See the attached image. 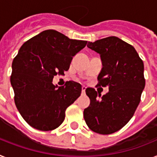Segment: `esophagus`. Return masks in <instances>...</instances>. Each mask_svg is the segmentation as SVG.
I'll return each mask as SVG.
<instances>
[{
  "mask_svg": "<svg viewBox=\"0 0 157 157\" xmlns=\"http://www.w3.org/2000/svg\"><path fill=\"white\" fill-rule=\"evenodd\" d=\"M86 86H82V94H85V91H86Z\"/></svg>",
  "mask_w": 157,
  "mask_h": 157,
  "instance_id": "esophagus-1",
  "label": "esophagus"
}]
</instances>
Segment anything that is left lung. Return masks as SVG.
Segmentation results:
<instances>
[{"instance_id":"left-lung-1","label":"left lung","mask_w":157,"mask_h":157,"mask_svg":"<svg viewBox=\"0 0 157 157\" xmlns=\"http://www.w3.org/2000/svg\"><path fill=\"white\" fill-rule=\"evenodd\" d=\"M87 47L100 55L98 85L108 86L109 91L101 97L95 89L86 88L90 103L84 120L94 132L111 134L126 125L139 105L145 86L144 63L132 46L117 37L89 41Z\"/></svg>"}]
</instances>
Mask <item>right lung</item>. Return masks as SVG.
I'll return each mask as SVG.
<instances>
[{
  "mask_svg": "<svg viewBox=\"0 0 157 157\" xmlns=\"http://www.w3.org/2000/svg\"><path fill=\"white\" fill-rule=\"evenodd\" d=\"M86 43L48 29L20 48L12 63L10 82L17 108L31 127L51 131L63 122L65 111L80 96L82 86L73 81L58 86L53 78L69 70L73 57Z\"/></svg>",
  "mask_w": 157,
  "mask_h": 157,
  "instance_id": "add662e5",
  "label": "right lung"
}]
</instances>
